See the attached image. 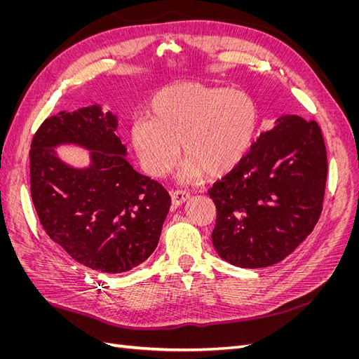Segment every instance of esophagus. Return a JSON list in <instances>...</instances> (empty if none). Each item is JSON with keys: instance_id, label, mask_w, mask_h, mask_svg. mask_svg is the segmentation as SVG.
I'll return each instance as SVG.
<instances>
[{"instance_id": "esophagus-1", "label": "esophagus", "mask_w": 359, "mask_h": 359, "mask_svg": "<svg viewBox=\"0 0 359 359\" xmlns=\"http://www.w3.org/2000/svg\"><path fill=\"white\" fill-rule=\"evenodd\" d=\"M170 198H172L173 206H180L187 199H190V193L187 190H173L170 191Z\"/></svg>"}]
</instances>
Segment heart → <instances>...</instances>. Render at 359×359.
I'll return each mask as SVG.
<instances>
[{
  "label": "heart",
  "instance_id": "obj_1",
  "mask_svg": "<svg viewBox=\"0 0 359 359\" xmlns=\"http://www.w3.org/2000/svg\"><path fill=\"white\" fill-rule=\"evenodd\" d=\"M151 119L140 118L130 139L144 170L163 177L175 165L180 144L186 161L184 181L223 177L233 170L253 144L259 126L255 100L243 91L178 82L151 100Z\"/></svg>",
  "mask_w": 359,
  "mask_h": 359
}]
</instances>
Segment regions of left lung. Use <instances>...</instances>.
Listing matches in <instances>:
<instances>
[{
	"instance_id": "1",
	"label": "left lung",
	"mask_w": 359,
	"mask_h": 359,
	"mask_svg": "<svg viewBox=\"0 0 359 359\" xmlns=\"http://www.w3.org/2000/svg\"><path fill=\"white\" fill-rule=\"evenodd\" d=\"M327 172L318 123L280 116L208 190L217 210L211 240L219 256L241 268H265L289 256L319 220Z\"/></svg>"
}]
</instances>
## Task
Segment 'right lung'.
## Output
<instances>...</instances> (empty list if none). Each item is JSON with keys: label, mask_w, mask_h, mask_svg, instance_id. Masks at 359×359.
<instances>
[{"label": "right lung", "mask_w": 359, "mask_h": 359, "mask_svg": "<svg viewBox=\"0 0 359 359\" xmlns=\"http://www.w3.org/2000/svg\"><path fill=\"white\" fill-rule=\"evenodd\" d=\"M118 121L99 104L46 118L31 142V198L50 240L76 262L107 274L126 273L154 252L170 196L126 160ZM90 149V166L73 168L53 149Z\"/></svg>", "instance_id": "1"}]
</instances>
